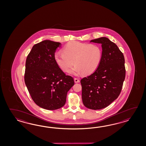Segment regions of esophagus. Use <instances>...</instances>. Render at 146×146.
Here are the masks:
<instances>
[{"instance_id":"34e87169","label":"esophagus","mask_w":146,"mask_h":146,"mask_svg":"<svg viewBox=\"0 0 146 146\" xmlns=\"http://www.w3.org/2000/svg\"><path fill=\"white\" fill-rule=\"evenodd\" d=\"M74 81L75 83H79V80L78 79V78H74Z\"/></svg>"}]
</instances>
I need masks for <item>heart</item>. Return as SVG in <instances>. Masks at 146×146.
I'll return each mask as SVG.
<instances>
[{
  "label": "heart",
  "mask_w": 146,
  "mask_h": 146,
  "mask_svg": "<svg viewBox=\"0 0 146 146\" xmlns=\"http://www.w3.org/2000/svg\"><path fill=\"white\" fill-rule=\"evenodd\" d=\"M63 53H57L54 59L64 72H68L74 65L70 73L74 75L83 74L89 75L96 70L101 62L102 50L97 44H89L73 40L67 44Z\"/></svg>",
  "instance_id": "b5f03b06"
}]
</instances>
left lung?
<instances>
[{
	"instance_id": "obj_1",
	"label": "left lung",
	"mask_w": 146,
	"mask_h": 146,
	"mask_svg": "<svg viewBox=\"0 0 146 146\" xmlns=\"http://www.w3.org/2000/svg\"><path fill=\"white\" fill-rule=\"evenodd\" d=\"M90 42L101 44L102 56L96 70L81 80L82 100L86 108L96 110L105 108L118 98L126 70L123 54L114 43L106 37Z\"/></svg>"
}]
</instances>
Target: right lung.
<instances>
[{
	"label": "right lung",
	"instance_id": "obj_1",
	"mask_svg": "<svg viewBox=\"0 0 146 146\" xmlns=\"http://www.w3.org/2000/svg\"><path fill=\"white\" fill-rule=\"evenodd\" d=\"M62 44L44 40L32 47L26 59L25 81L31 98L43 109L54 110L65 104L74 79L59 68L54 55Z\"/></svg>",
	"mask_w": 146,
	"mask_h": 146
}]
</instances>
